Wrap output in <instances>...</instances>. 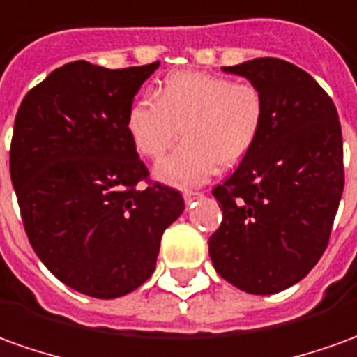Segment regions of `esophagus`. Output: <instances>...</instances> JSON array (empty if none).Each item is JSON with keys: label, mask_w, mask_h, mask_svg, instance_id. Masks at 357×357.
<instances>
[{"label": "esophagus", "mask_w": 357, "mask_h": 357, "mask_svg": "<svg viewBox=\"0 0 357 357\" xmlns=\"http://www.w3.org/2000/svg\"><path fill=\"white\" fill-rule=\"evenodd\" d=\"M183 196H184V202L190 204L192 200H196V198H202V192H192V190H186Z\"/></svg>", "instance_id": "esophagus-1"}]
</instances>
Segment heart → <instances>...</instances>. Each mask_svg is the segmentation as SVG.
<instances>
[{
	"instance_id": "heart-1",
	"label": "heart",
	"mask_w": 357,
	"mask_h": 357,
	"mask_svg": "<svg viewBox=\"0 0 357 357\" xmlns=\"http://www.w3.org/2000/svg\"><path fill=\"white\" fill-rule=\"evenodd\" d=\"M266 122V99L250 81H233L206 71H178L155 91L134 100L126 134L137 153L159 159L183 134V144L155 167L161 183L200 186L218 165L231 167L249 153Z\"/></svg>"
}]
</instances>
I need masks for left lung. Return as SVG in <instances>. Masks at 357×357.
I'll list each match as a JSON object with an SVG mask.
<instances>
[{"label": "left lung", "instance_id": "1", "mask_svg": "<svg viewBox=\"0 0 357 357\" xmlns=\"http://www.w3.org/2000/svg\"><path fill=\"white\" fill-rule=\"evenodd\" d=\"M258 85L266 122L235 173L211 194L223 211L208 241L223 280L270 296L311 272L344 190L342 130L333 99L294 63L255 58L223 68Z\"/></svg>", "mask_w": 357, "mask_h": 357}]
</instances>
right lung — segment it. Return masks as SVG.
<instances>
[{"instance_id": "1", "label": "right lung", "mask_w": 357, "mask_h": 357, "mask_svg": "<svg viewBox=\"0 0 357 357\" xmlns=\"http://www.w3.org/2000/svg\"><path fill=\"white\" fill-rule=\"evenodd\" d=\"M159 61L107 70L79 60L54 70L17 110L9 169L36 257L97 299L153 274L163 231L184 210L178 190L147 183L126 114Z\"/></svg>"}]
</instances>
